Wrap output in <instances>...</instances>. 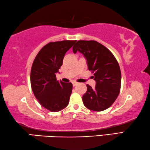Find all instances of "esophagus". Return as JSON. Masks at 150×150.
<instances>
[{
    "mask_svg": "<svg viewBox=\"0 0 150 150\" xmlns=\"http://www.w3.org/2000/svg\"><path fill=\"white\" fill-rule=\"evenodd\" d=\"M73 83V86H76V85H78V83L77 82H75V81H73V83Z\"/></svg>",
    "mask_w": 150,
    "mask_h": 150,
    "instance_id": "34e87169",
    "label": "esophagus"
}]
</instances>
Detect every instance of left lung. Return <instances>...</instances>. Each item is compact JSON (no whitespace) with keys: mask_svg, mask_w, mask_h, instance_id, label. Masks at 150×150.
Listing matches in <instances>:
<instances>
[{"mask_svg":"<svg viewBox=\"0 0 150 150\" xmlns=\"http://www.w3.org/2000/svg\"><path fill=\"white\" fill-rule=\"evenodd\" d=\"M73 51L83 54L96 81L94 89L87 85V92L82 97L84 105L95 111L105 110L120 93L122 75L117 61L108 48L96 41H77Z\"/></svg>","mask_w":150,"mask_h":150,"instance_id":"left-lung-1","label":"left lung"}]
</instances>
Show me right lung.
<instances>
[{
	"instance_id": "obj_1",
	"label": "right lung",
	"mask_w": 150,
	"mask_h": 150,
	"mask_svg": "<svg viewBox=\"0 0 150 150\" xmlns=\"http://www.w3.org/2000/svg\"><path fill=\"white\" fill-rule=\"evenodd\" d=\"M76 41L50 42L37 54L30 71V85L35 97L45 109L62 110L68 105L73 85L58 81L56 73L63 65L66 52Z\"/></svg>"
}]
</instances>
